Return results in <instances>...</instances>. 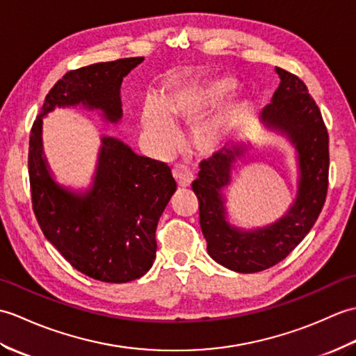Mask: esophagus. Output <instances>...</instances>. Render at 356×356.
<instances>
[{
    "label": "esophagus",
    "instance_id": "1",
    "mask_svg": "<svg viewBox=\"0 0 356 356\" xmlns=\"http://www.w3.org/2000/svg\"><path fill=\"white\" fill-rule=\"evenodd\" d=\"M173 173V178L177 179V183L179 187H188L192 184L193 181V175L192 172L188 170L184 164H175L172 169Z\"/></svg>",
    "mask_w": 356,
    "mask_h": 356
}]
</instances>
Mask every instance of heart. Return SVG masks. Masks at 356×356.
<instances>
[{"label":"heart","instance_id":"b5f03b06","mask_svg":"<svg viewBox=\"0 0 356 356\" xmlns=\"http://www.w3.org/2000/svg\"><path fill=\"white\" fill-rule=\"evenodd\" d=\"M232 77H215L204 82H187L163 92L160 100L147 102L141 113V126L152 146L161 154H169L177 141L179 120L192 122L204 115L211 106L233 91ZM234 105H222L192 128V145L201 154H210L230 134L236 118Z\"/></svg>","mask_w":356,"mask_h":356}]
</instances>
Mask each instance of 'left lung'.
Returning a JSON list of instances; mask_svg holds the SVG:
<instances>
[{"mask_svg": "<svg viewBox=\"0 0 356 356\" xmlns=\"http://www.w3.org/2000/svg\"><path fill=\"white\" fill-rule=\"evenodd\" d=\"M275 73L279 88L259 120L266 131L285 137L296 151L297 193L285 215L256 228L238 227L228 218L224 188L232 184L236 163L248 154L250 143L222 149L204 160L192 184L209 256L243 274L264 271L285 259L311 232L327 193L329 137L320 109L297 76L279 67Z\"/></svg>", "mask_w": 356, "mask_h": 356, "instance_id": "left-lung-1", "label": "left lung"}]
</instances>
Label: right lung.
Wrapping results in <instances>:
<instances>
[{
  "label": "right lung",
  "mask_w": 356,
  "mask_h": 356,
  "mask_svg": "<svg viewBox=\"0 0 356 356\" xmlns=\"http://www.w3.org/2000/svg\"><path fill=\"white\" fill-rule=\"evenodd\" d=\"M143 60L128 58L68 71L47 94L30 134L29 175L39 227L71 266L106 283L136 280L151 270L158 220L177 183L169 165L102 136L90 187L60 184L44 154L42 118L54 108H83L108 123H120L123 77Z\"/></svg>",
  "instance_id": "right-lung-1"
}]
</instances>
